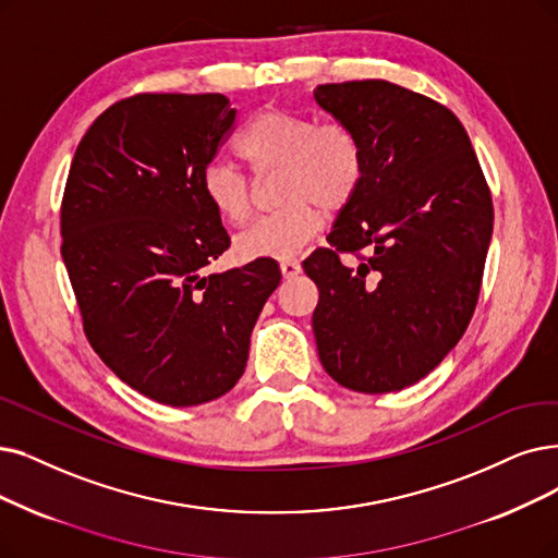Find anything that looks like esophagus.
Here are the masks:
<instances>
[{
    "instance_id": "1",
    "label": "esophagus",
    "mask_w": 558,
    "mask_h": 558,
    "mask_svg": "<svg viewBox=\"0 0 558 558\" xmlns=\"http://www.w3.org/2000/svg\"><path fill=\"white\" fill-rule=\"evenodd\" d=\"M279 267H281V275H283V279H293V277H298V275H300V270H302L300 260H295V258H281Z\"/></svg>"
}]
</instances>
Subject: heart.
Segmentation results:
<instances>
[{
  "instance_id": "heart-1",
  "label": "heart",
  "mask_w": 558,
  "mask_h": 558,
  "mask_svg": "<svg viewBox=\"0 0 558 558\" xmlns=\"http://www.w3.org/2000/svg\"><path fill=\"white\" fill-rule=\"evenodd\" d=\"M240 158L258 175L279 171L277 198L283 208L263 217L238 238L244 258L291 256L325 225V213H339L362 190L366 158L354 132L281 107H267L250 121L238 142ZM202 192L213 213L231 227L254 215V190L231 165L210 162Z\"/></svg>"
}]
</instances>
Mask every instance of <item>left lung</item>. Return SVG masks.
Here are the masks:
<instances>
[{
    "label": "left lung",
    "mask_w": 558,
    "mask_h": 558,
    "mask_svg": "<svg viewBox=\"0 0 558 558\" xmlns=\"http://www.w3.org/2000/svg\"><path fill=\"white\" fill-rule=\"evenodd\" d=\"M316 102L362 142L352 204L302 267L320 291L314 333L331 380L400 391L447 356L476 308L493 196L466 130L444 105L385 80L320 84ZM369 256L348 266L341 253Z\"/></svg>",
    "instance_id": "1"
}]
</instances>
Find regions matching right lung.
Instances as JSON below:
<instances>
[{
	"label": "right lung",
	"instance_id": "1",
	"mask_svg": "<svg viewBox=\"0 0 558 558\" xmlns=\"http://www.w3.org/2000/svg\"><path fill=\"white\" fill-rule=\"evenodd\" d=\"M235 123L221 94H140L86 130L61 204V256L84 331L117 377L171 408L225 396L281 270L204 275L231 238L202 173Z\"/></svg>",
	"mask_w": 558,
	"mask_h": 558
}]
</instances>
